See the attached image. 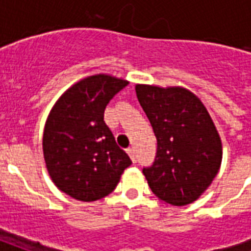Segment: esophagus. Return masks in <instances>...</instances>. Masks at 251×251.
Segmentation results:
<instances>
[{"label":"esophagus","instance_id":"34e87169","mask_svg":"<svg viewBox=\"0 0 251 251\" xmlns=\"http://www.w3.org/2000/svg\"><path fill=\"white\" fill-rule=\"evenodd\" d=\"M126 151H127V153H129L130 159L133 160V163H137V155H135V150H134L133 147H130V149H127Z\"/></svg>","mask_w":251,"mask_h":251}]
</instances>
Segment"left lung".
<instances>
[{
  "instance_id": "left-lung-1",
  "label": "left lung",
  "mask_w": 251,
  "mask_h": 251,
  "mask_svg": "<svg viewBox=\"0 0 251 251\" xmlns=\"http://www.w3.org/2000/svg\"><path fill=\"white\" fill-rule=\"evenodd\" d=\"M135 91L157 141L152 165L143 168L151 190L172 206L193 203L214 181L223 157L206 106L182 87L137 84Z\"/></svg>"
}]
</instances>
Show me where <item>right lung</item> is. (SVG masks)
<instances>
[{"mask_svg":"<svg viewBox=\"0 0 251 251\" xmlns=\"http://www.w3.org/2000/svg\"><path fill=\"white\" fill-rule=\"evenodd\" d=\"M127 80L87 76L61 96L45 122L43 151L49 176L61 191L82 202L116 189L131 164L104 122V110Z\"/></svg>","mask_w":251,"mask_h":251,"instance_id":"right-lung-1","label":"right lung"}]
</instances>
